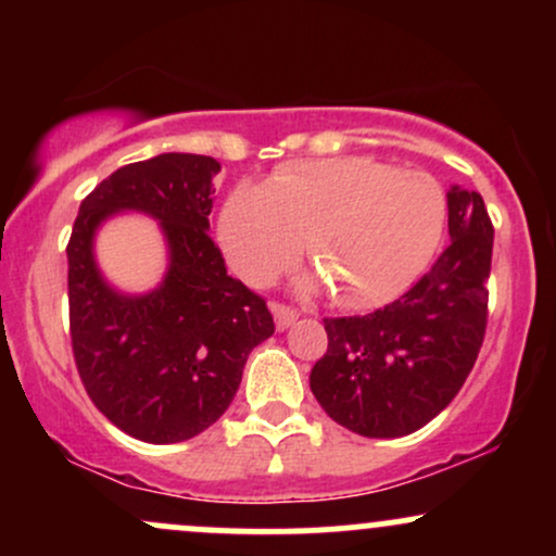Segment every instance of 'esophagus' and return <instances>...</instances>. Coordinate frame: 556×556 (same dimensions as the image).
I'll return each instance as SVG.
<instances>
[{
	"label": "esophagus",
	"mask_w": 556,
	"mask_h": 556,
	"mask_svg": "<svg viewBox=\"0 0 556 556\" xmlns=\"http://www.w3.org/2000/svg\"><path fill=\"white\" fill-rule=\"evenodd\" d=\"M271 314H274V324H277L279 331L290 329L292 324L298 321V311L290 308V305H285V303H277V300L271 303Z\"/></svg>",
	"instance_id": "1"
}]
</instances>
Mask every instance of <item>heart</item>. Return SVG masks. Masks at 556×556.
<instances>
[{
	"label": "heart",
	"mask_w": 556,
	"mask_h": 556,
	"mask_svg": "<svg viewBox=\"0 0 556 556\" xmlns=\"http://www.w3.org/2000/svg\"><path fill=\"white\" fill-rule=\"evenodd\" d=\"M446 198L433 177L366 156L279 169L264 188L227 198L219 240L245 282L266 285L300 248L344 308L400 295L424 271L444 232Z\"/></svg>",
	"instance_id": "b5f03b06"
}]
</instances>
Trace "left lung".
Here are the masks:
<instances>
[{"label": "left lung", "mask_w": 556, "mask_h": 556, "mask_svg": "<svg viewBox=\"0 0 556 556\" xmlns=\"http://www.w3.org/2000/svg\"><path fill=\"white\" fill-rule=\"evenodd\" d=\"M446 206L452 242L405 295L366 316L324 318L329 348L311 392L361 437H405L437 418L483 344L494 225L476 190L452 188Z\"/></svg>", "instance_id": "left-lung-1"}]
</instances>
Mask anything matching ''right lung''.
I'll return each instance as SVG.
<instances>
[{"label":"right lung","mask_w":556,"mask_h":556,"mask_svg":"<svg viewBox=\"0 0 556 556\" xmlns=\"http://www.w3.org/2000/svg\"><path fill=\"white\" fill-rule=\"evenodd\" d=\"M212 156L159 154L125 164L83 198L67 242L73 358L88 397L149 444L193 439L238 392L248 353L274 334L266 300L227 274L208 238ZM132 207L163 225L170 271L149 296L114 293L94 269L92 235Z\"/></svg>","instance_id":"1"}]
</instances>
